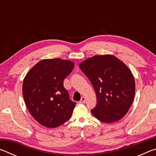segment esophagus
<instances>
[{"label": "esophagus", "mask_w": 156, "mask_h": 156, "mask_svg": "<svg viewBox=\"0 0 156 156\" xmlns=\"http://www.w3.org/2000/svg\"><path fill=\"white\" fill-rule=\"evenodd\" d=\"M79 102H80V104H83V103H84L85 102V98H84V96H83L81 98V99L80 101H79Z\"/></svg>", "instance_id": "esophagus-1"}]
</instances>
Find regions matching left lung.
<instances>
[{
    "label": "left lung",
    "mask_w": 156,
    "mask_h": 156,
    "mask_svg": "<svg viewBox=\"0 0 156 156\" xmlns=\"http://www.w3.org/2000/svg\"><path fill=\"white\" fill-rule=\"evenodd\" d=\"M79 67L96 91L97 104L92 114L105 123L122 119L135 96V79L127 66L113 55L105 54L89 58Z\"/></svg>",
    "instance_id": "left-lung-1"
}]
</instances>
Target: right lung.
Segmentation results:
<instances>
[{"label": "right lung", "mask_w": 156, "mask_h": 156, "mask_svg": "<svg viewBox=\"0 0 156 156\" xmlns=\"http://www.w3.org/2000/svg\"><path fill=\"white\" fill-rule=\"evenodd\" d=\"M74 63L60 58L44 59L29 71L23 80V95L26 107L41 125L56 128L72 116L76 102L63 86Z\"/></svg>", "instance_id": "obj_1"}]
</instances>
